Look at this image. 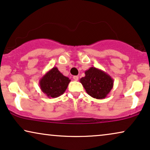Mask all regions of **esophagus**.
Here are the masks:
<instances>
[{
	"mask_svg": "<svg viewBox=\"0 0 150 150\" xmlns=\"http://www.w3.org/2000/svg\"><path fill=\"white\" fill-rule=\"evenodd\" d=\"M73 79L74 80V81H77L78 80H79V76H73Z\"/></svg>",
	"mask_w": 150,
	"mask_h": 150,
	"instance_id": "obj_1",
	"label": "esophagus"
}]
</instances>
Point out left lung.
<instances>
[{
  "label": "left lung",
  "instance_id": "1",
  "mask_svg": "<svg viewBox=\"0 0 150 150\" xmlns=\"http://www.w3.org/2000/svg\"><path fill=\"white\" fill-rule=\"evenodd\" d=\"M85 76L80 79V83L92 98L104 99L113 87V79L102 69L91 67L85 71Z\"/></svg>",
  "mask_w": 150,
  "mask_h": 150
}]
</instances>
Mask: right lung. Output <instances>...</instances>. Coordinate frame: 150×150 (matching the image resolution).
Wrapping results in <instances>:
<instances>
[{"instance_id":"add662e5","label":"right lung","mask_w":150,"mask_h":150,"mask_svg":"<svg viewBox=\"0 0 150 150\" xmlns=\"http://www.w3.org/2000/svg\"><path fill=\"white\" fill-rule=\"evenodd\" d=\"M70 79L65 76L57 67H52L40 80V87L47 97L55 98L62 95L67 89Z\"/></svg>"}]
</instances>
